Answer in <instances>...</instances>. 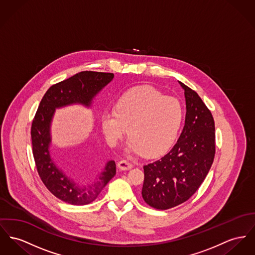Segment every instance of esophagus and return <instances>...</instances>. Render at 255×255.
Masks as SVG:
<instances>
[{"label": "esophagus", "mask_w": 255, "mask_h": 255, "mask_svg": "<svg viewBox=\"0 0 255 255\" xmlns=\"http://www.w3.org/2000/svg\"><path fill=\"white\" fill-rule=\"evenodd\" d=\"M132 163L127 161V160H121L118 162V167L121 170H129L132 168Z\"/></svg>", "instance_id": "obj_1"}]
</instances>
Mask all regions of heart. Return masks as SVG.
<instances>
[{
    "label": "heart",
    "mask_w": 255,
    "mask_h": 255,
    "mask_svg": "<svg viewBox=\"0 0 255 255\" xmlns=\"http://www.w3.org/2000/svg\"><path fill=\"white\" fill-rule=\"evenodd\" d=\"M182 118V107L176 99L142 86L126 92L116 103L115 111H104L101 122L109 145L116 146L128 128L127 151L156 155L172 145Z\"/></svg>",
    "instance_id": "obj_1"
}]
</instances>
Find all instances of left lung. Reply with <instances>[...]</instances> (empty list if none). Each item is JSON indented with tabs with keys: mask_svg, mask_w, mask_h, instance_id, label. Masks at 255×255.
<instances>
[{
	"mask_svg": "<svg viewBox=\"0 0 255 255\" xmlns=\"http://www.w3.org/2000/svg\"><path fill=\"white\" fill-rule=\"evenodd\" d=\"M185 91L186 120L176 144L161 158L144 165L142 197L158 210L186 202L203 183L215 153V122L196 92L179 81Z\"/></svg>",
	"mask_w": 255,
	"mask_h": 255,
	"instance_id": "obj_1",
	"label": "left lung"
}]
</instances>
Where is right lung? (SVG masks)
<instances>
[{
    "mask_svg": "<svg viewBox=\"0 0 255 255\" xmlns=\"http://www.w3.org/2000/svg\"><path fill=\"white\" fill-rule=\"evenodd\" d=\"M114 78L113 73L82 71L51 86L43 96L35 113L31 136L33 154L38 175L57 198L71 205L82 206L96 200L103 187L116 174L114 160L106 162L99 178L81 186L60 168L51 155V125L56 109L73 104L91 108L94 100Z\"/></svg>",
    "mask_w": 255,
    "mask_h": 255,
    "instance_id": "1",
    "label": "right lung"
}]
</instances>
